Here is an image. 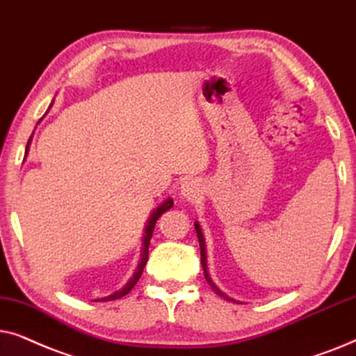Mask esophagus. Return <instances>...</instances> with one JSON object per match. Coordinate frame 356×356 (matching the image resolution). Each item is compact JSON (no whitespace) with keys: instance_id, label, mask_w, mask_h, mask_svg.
Instances as JSON below:
<instances>
[{"instance_id":"1","label":"esophagus","mask_w":356,"mask_h":356,"mask_svg":"<svg viewBox=\"0 0 356 356\" xmlns=\"http://www.w3.org/2000/svg\"><path fill=\"white\" fill-rule=\"evenodd\" d=\"M198 193H200V186L195 181H187L184 186L181 187V195L187 200H193Z\"/></svg>"}]
</instances>
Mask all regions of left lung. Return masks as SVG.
I'll return each mask as SVG.
<instances>
[{
	"mask_svg": "<svg viewBox=\"0 0 356 356\" xmlns=\"http://www.w3.org/2000/svg\"><path fill=\"white\" fill-rule=\"evenodd\" d=\"M195 231H197V236H198V243H200V254H202V267H203V273H205V278L208 282V285L211 286V290L216 293L218 296L225 298L226 301H233L236 302V300H233V298H229L226 295V293H222L220 288H218L215 283H213L210 273H208V265H207V248H205V239H203V233H202V227L200 225H198V221H195Z\"/></svg>",
	"mask_w": 356,
	"mask_h": 356,
	"instance_id": "8db88e82",
	"label": "left lung"
}]
</instances>
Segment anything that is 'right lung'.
Masks as SVG:
<instances>
[{"label":"right lung","mask_w":356,"mask_h":356,"mask_svg":"<svg viewBox=\"0 0 356 356\" xmlns=\"http://www.w3.org/2000/svg\"><path fill=\"white\" fill-rule=\"evenodd\" d=\"M31 140L32 136L29 138V141H27V146H26V156H27V151H29V145H31ZM174 205L172 198H165V200L161 203V205L156 208V210H153V213H151L148 221H146V227H145V236H143V248H141V257H140V262L138 265H136V270L135 273L131 275V278L129 282L123 285L120 290L113 291L112 295L108 296H104L101 298V300H94V301H113V300H118V298L129 295V293L131 291V288H134L136 285V282L140 280L141 273H143V268L146 262H148V249H149V241H151V236H153V231H154V226H156V221H158V218L163 215L164 211H168L170 207Z\"/></svg>","instance_id":"1"}]
</instances>
